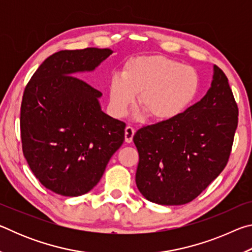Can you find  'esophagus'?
Returning <instances> with one entry per match:
<instances>
[{
    "mask_svg": "<svg viewBox=\"0 0 252 252\" xmlns=\"http://www.w3.org/2000/svg\"><path fill=\"white\" fill-rule=\"evenodd\" d=\"M134 133H135V129H134L133 126H127L126 127V141L127 143L132 142V139H133Z\"/></svg>",
    "mask_w": 252,
    "mask_h": 252,
    "instance_id": "1",
    "label": "esophagus"
}]
</instances>
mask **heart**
Instances as JSON below:
<instances>
[{"label":"heart","instance_id":"obj_1","mask_svg":"<svg viewBox=\"0 0 252 252\" xmlns=\"http://www.w3.org/2000/svg\"><path fill=\"white\" fill-rule=\"evenodd\" d=\"M199 85L192 66L159 55L138 57L126 63L121 74L112 75L110 102L114 112L122 116L140 93V108L153 120L168 121L192 103Z\"/></svg>","mask_w":252,"mask_h":252}]
</instances>
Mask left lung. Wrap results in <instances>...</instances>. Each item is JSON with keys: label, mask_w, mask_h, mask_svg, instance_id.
Wrapping results in <instances>:
<instances>
[{"label": "left lung", "mask_w": 252, "mask_h": 252, "mask_svg": "<svg viewBox=\"0 0 252 252\" xmlns=\"http://www.w3.org/2000/svg\"><path fill=\"white\" fill-rule=\"evenodd\" d=\"M207 94L180 116L142 126L136 187L149 201L179 206L192 201L222 172L238 126V105L219 66Z\"/></svg>", "instance_id": "1"}]
</instances>
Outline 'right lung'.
<instances>
[{
	"label": "right lung",
	"mask_w": 252,
	"mask_h": 252,
	"mask_svg": "<svg viewBox=\"0 0 252 252\" xmlns=\"http://www.w3.org/2000/svg\"><path fill=\"white\" fill-rule=\"evenodd\" d=\"M110 49L62 50L39 66L21 103L23 155L46 189L78 197L97 185L125 141L126 123L102 112V93L76 72L92 71Z\"/></svg>",
	"instance_id": "add662e5"
}]
</instances>
